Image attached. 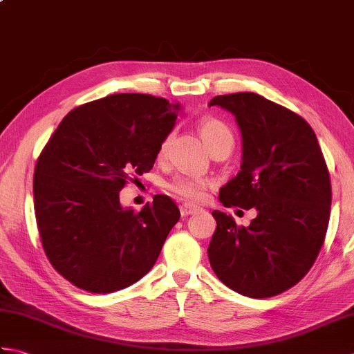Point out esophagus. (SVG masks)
<instances>
[{
	"instance_id": "obj_1",
	"label": "esophagus",
	"mask_w": 354,
	"mask_h": 354,
	"mask_svg": "<svg viewBox=\"0 0 354 354\" xmlns=\"http://www.w3.org/2000/svg\"><path fill=\"white\" fill-rule=\"evenodd\" d=\"M179 209H181V214L183 216H190V214H194L199 212V207H194L192 204H183L181 207H179Z\"/></svg>"
}]
</instances>
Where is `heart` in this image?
Segmentation results:
<instances>
[{"mask_svg": "<svg viewBox=\"0 0 354 354\" xmlns=\"http://www.w3.org/2000/svg\"><path fill=\"white\" fill-rule=\"evenodd\" d=\"M199 133L202 140L209 149L213 145H216L217 141L225 138V137H232L230 127L225 124L221 120H217L214 117H204L199 120ZM169 137L162 141L160 152L162 153L165 149L169 146ZM208 187V181L204 178L199 176H178L173 179V181L169 184V190L178 194L179 198H183L185 201H192V202H198L202 201L205 196V190Z\"/></svg>", "mask_w": 354, "mask_h": 354, "instance_id": "heart-1", "label": "heart"}]
</instances>
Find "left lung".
Listing matches in <instances>:
<instances>
[{
	"instance_id": "8db88e82",
	"label": "left lung",
	"mask_w": 354,
	"mask_h": 354,
	"mask_svg": "<svg viewBox=\"0 0 354 354\" xmlns=\"http://www.w3.org/2000/svg\"><path fill=\"white\" fill-rule=\"evenodd\" d=\"M208 106L230 111L242 133L240 171L219 199L257 209L250 227L214 209L209 265L240 295H278L309 272L324 243L332 205L324 155L303 117L259 94L217 95Z\"/></svg>"
}]
</instances>
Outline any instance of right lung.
<instances>
[{
  "mask_svg": "<svg viewBox=\"0 0 354 354\" xmlns=\"http://www.w3.org/2000/svg\"><path fill=\"white\" fill-rule=\"evenodd\" d=\"M181 104L123 93L64 117L37 158L35 214L50 263L70 283L111 293L153 268L181 213L156 194L140 213L120 204L133 175L153 167Z\"/></svg>",
  "mask_w": 354,
  "mask_h": 354,
  "instance_id": "add662e5",
  "label": "right lung"
}]
</instances>
